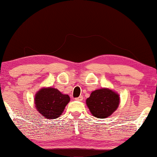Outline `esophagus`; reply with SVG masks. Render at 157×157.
Returning a JSON list of instances; mask_svg holds the SVG:
<instances>
[{
  "mask_svg": "<svg viewBox=\"0 0 157 157\" xmlns=\"http://www.w3.org/2000/svg\"><path fill=\"white\" fill-rule=\"evenodd\" d=\"M75 99L77 101H82L83 100V97L82 96H80L78 97H76V98H75Z\"/></svg>",
  "mask_w": 157,
  "mask_h": 157,
  "instance_id": "obj_1",
  "label": "esophagus"
}]
</instances>
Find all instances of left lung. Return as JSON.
Wrapping results in <instances>:
<instances>
[{
    "instance_id": "8db88e82",
    "label": "left lung",
    "mask_w": 157,
    "mask_h": 157,
    "mask_svg": "<svg viewBox=\"0 0 157 157\" xmlns=\"http://www.w3.org/2000/svg\"><path fill=\"white\" fill-rule=\"evenodd\" d=\"M86 102L93 116L103 119L109 117L117 109L120 97L111 89L102 88L92 91Z\"/></svg>"
}]
</instances>
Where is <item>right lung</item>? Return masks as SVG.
<instances>
[{
  "instance_id": "right-lung-1",
  "label": "right lung",
  "mask_w": 157,
  "mask_h": 157,
  "mask_svg": "<svg viewBox=\"0 0 157 157\" xmlns=\"http://www.w3.org/2000/svg\"><path fill=\"white\" fill-rule=\"evenodd\" d=\"M69 101L68 95L63 94L58 89L52 87L41 89L34 97L36 110L49 120L57 118L62 115Z\"/></svg>"
}]
</instances>
